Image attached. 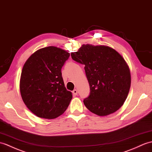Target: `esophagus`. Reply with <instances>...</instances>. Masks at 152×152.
Segmentation results:
<instances>
[{
    "instance_id": "obj_1",
    "label": "esophagus",
    "mask_w": 152,
    "mask_h": 152,
    "mask_svg": "<svg viewBox=\"0 0 152 152\" xmlns=\"http://www.w3.org/2000/svg\"><path fill=\"white\" fill-rule=\"evenodd\" d=\"M72 93L74 95H75L76 96V95L77 94V91L76 89H75L74 91H72Z\"/></svg>"
}]
</instances>
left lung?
<instances>
[{"mask_svg":"<svg viewBox=\"0 0 152 152\" xmlns=\"http://www.w3.org/2000/svg\"><path fill=\"white\" fill-rule=\"evenodd\" d=\"M73 60L85 65L90 94L83 100L98 116L113 113L124 104L131 86L129 66L122 56L107 46L83 45L71 52Z\"/></svg>","mask_w":152,"mask_h":152,"instance_id":"obj_1","label":"left lung"}]
</instances>
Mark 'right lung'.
<instances>
[{
	"instance_id": "right-lung-1",
	"label": "right lung",
	"mask_w": 152,
	"mask_h": 152,
	"mask_svg": "<svg viewBox=\"0 0 152 152\" xmlns=\"http://www.w3.org/2000/svg\"><path fill=\"white\" fill-rule=\"evenodd\" d=\"M69 56V52L51 46L35 52L24 63L20 79L21 97L38 117L56 118L68 107L72 94L65 87L61 68Z\"/></svg>"
}]
</instances>
